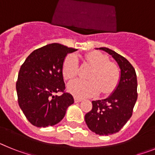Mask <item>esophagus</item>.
I'll use <instances>...</instances> for the list:
<instances>
[{
  "label": "esophagus",
  "mask_w": 155,
  "mask_h": 155,
  "mask_svg": "<svg viewBox=\"0 0 155 155\" xmlns=\"http://www.w3.org/2000/svg\"><path fill=\"white\" fill-rule=\"evenodd\" d=\"M81 101H82L81 98L74 97V102H75V103H77V102H81Z\"/></svg>",
  "instance_id": "34e87169"
}]
</instances>
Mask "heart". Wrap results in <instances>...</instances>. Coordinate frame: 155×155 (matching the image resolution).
<instances>
[{
	"instance_id": "obj_1",
	"label": "heart",
	"mask_w": 155,
	"mask_h": 155,
	"mask_svg": "<svg viewBox=\"0 0 155 155\" xmlns=\"http://www.w3.org/2000/svg\"><path fill=\"white\" fill-rule=\"evenodd\" d=\"M107 55L98 51H91L83 57V61L92 68L88 80L75 79L68 84V89L78 98L90 97L100 93L109 94L116 88L120 78L118 65L109 61ZM79 64L74 54H69L64 59L62 72L67 80L73 79L78 74Z\"/></svg>"
}]
</instances>
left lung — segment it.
I'll return each mask as SVG.
<instances>
[{
	"label": "left lung",
	"mask_w": 155,
	"mask_h": 155,
	"mask_svg": "<svg viewBox=\"0 0 155 155\" xmlns=\"http://www.w3.org/2000/svg\"><path fill=\"white\" fill-rule=\"evenodd\" d=\"M116 60L121 70L120 82L107 98L92 101V109L84 116L86 124L98 135H111L121 130L132 116L137 99L135 69L125 57L106 47H100Z\"/></svg>",
	"instance_id": "left-lung-1"
}]
</instances>
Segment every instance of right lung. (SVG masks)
<instances>
[{
  "mask_svg": "<svg viewBox=\"0 0 155 155\" xmlns=\"http://www.w3.org/2000/svg\"><path fill=\"white\" fill-rule=\"evenodd\" d=\"M59 43L34 50L19 70L16 90L18 105L27 120L37 127H46L63 120L74 98L65 91L63 63L69 53L76 51ZM59 91L63 94L54 96Z\"/></svg>",
  "mask_w": 155,
  "mask_h": 155,
  "instance_id": "1",
  "label": "right lung"
}]
</instances>
